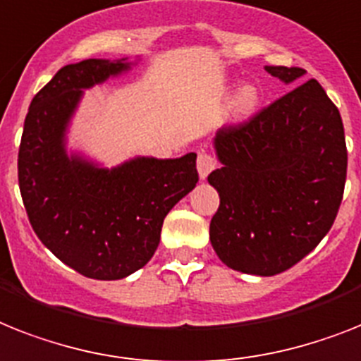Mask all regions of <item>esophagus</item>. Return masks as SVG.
<instances>
[{
	"label": "esophagus",
	"mask_w": 361,
	"mask_h": 361,
	"mask_svg": "<svg viewBox=\"0 0 361 361\" xmlns=\"http://www.w3.org/2000/svg\"><path fill=\"white\" fill-rule=\"evenodd\" d=\"M216 166H217V160L214 159L212 154L201 153L197 157V171H199V177H201L202 180L210 175L212 169H216Z\"/></svg>",
	"instance_id": "1"
}]
</instances>
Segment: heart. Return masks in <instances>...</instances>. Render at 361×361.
<instances>
[{
  "label": "heart",
  "mask_w": 361,
  "mask_h": 361,
  "mask_svg": "<svg viewBox=\"0 0 361 361\" xmlns=\"http://www.w3.org/2000/svg\"><path fill=\"white\" fill-rule=\"evenodd\" d=\"M258 103H260V94L256 90V86H241L236 95H234V99H232V114L240 118V120L249 118L256 110Z\"/></svg>",
  "instance_id": "1"
}]
</instances>
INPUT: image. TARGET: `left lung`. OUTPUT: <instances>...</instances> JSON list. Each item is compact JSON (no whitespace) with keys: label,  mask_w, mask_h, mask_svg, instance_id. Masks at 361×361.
Returning a JSON list of instances; mask_svg holds the SVG:
<instances>
[{"label":"left lung","mask_w":361,"mask_h":361,"mask_svg":"<svg viewBox=\"0 0 361 361\" xmlns=\"http://www.w3.org/2000/svg\"><path fill=\"white\" fill-rule=\"evenodd\" d=\"M286 85L302 68L266 66ZM221 168L208 175L219 193L210 241L234 271L273 276L314 251L334 225L347 178L338 106L310 79L245 123L214 138Z\"/></svg>","instance_id":"8db88e82"}]
</instances>
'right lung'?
Masks as SVG:
<instances>
[{
    "mask_svg": "<svg viewBox=\"0 0 361 361\" xmlns=\"http://www.w3.org/2000/svg\"><path fill=\"white\" fill-rule=\"evenodd\" d=\"M130 62L68 64L31 101L18 153V180L32 231L80 275L118 281L144 267L164 217L199 180L195 160L136 157L101 168L68 154L66 130L86 88L127 71Z\"/></svg>",
    "mask_w": 361,
    "mask_h": 361,
    "instance_id": "right-lung-1",
    "label": "right lung"
}]
</instances>
